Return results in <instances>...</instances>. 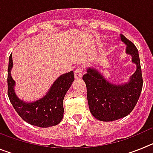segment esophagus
Segmentation results:
<instances>
[{
    "label": "esophagus",
    "instance_id": "esophagus-1",
    "mask_svg": "<svg viewBox=\"0 0 153 153\" xmlns=\"http://www.w3.org/2000/svg\"><path fill=\"white\" fill-rule=\"evenodd\" d=\"M82 73H83L82 69H76V70H75V72H74V76H75L76 79H81V78H82Z\"/></svg>",
    "mask_w": 153,
    "mask_h": 153
}]
</instances>
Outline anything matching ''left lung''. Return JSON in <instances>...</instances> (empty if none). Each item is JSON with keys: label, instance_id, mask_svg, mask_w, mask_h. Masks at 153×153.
Segmentation results:
<instances>
[{"label": "left lung", "instance_id": "1", "mask_svg": "<svg viewBox=\"0 0 153 153\" xmlns=\"http://www.w3.org/2000/svg\"><path fill=\"white\" fill-rule=\"evenodd\" d=\"M120 39L126 45V53L130 55L136 70L129 81L114 84L104 77L96 67H89L83 76L87 90L90 113L97 120L110 122L123 118L134 109L143 89V76L139 52L136 46L123 35Z\"/></svg>", "mask_w": 153, "mask_h": 153}]
</instances>
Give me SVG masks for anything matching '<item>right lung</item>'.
<instances>
[{
    "label": "right lung",
    "mask_w": 153,
    "mask_h": 153,
    "mask_svg": "<svg viewBox=\"0 0 153 153\" xmlns=\"http://www.w3.org/2000/svg\"><path fill=\"white\" fill-rule=\"evenodd\" d=\"M13 67L12 54L9 57L7 70V94L10 102L18 115L30 125L36 126H53L63 117V99L74 81L73 71L60 75L53 83L44 97L34 102H25L15 93V81L11 76Z\"/></svg>",
    "instance_id": "add662e5"
}]
</instances>
